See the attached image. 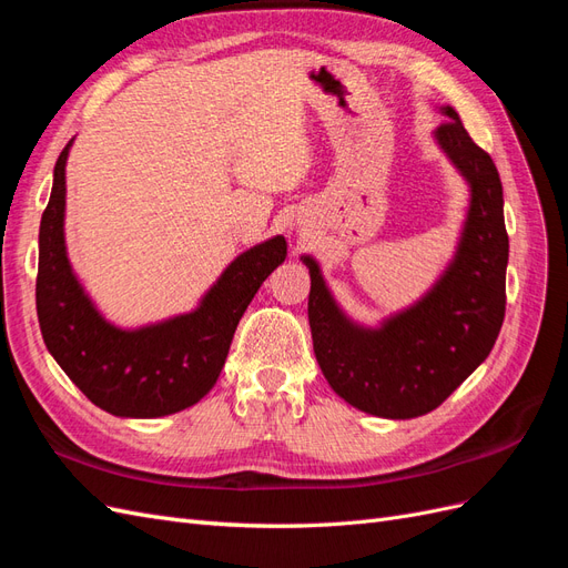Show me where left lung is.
Masks as SVG:
<instances>
[{"mask_svg": "<svg viewBox=\"0 0 568 568\" xmlns=\"http://www.w3.org/2000/svg\"><path fill=\"white\" fill-rule=\"evenodd\" d=\"M434 132L438 146L469 184V211L459 244L440 280L403 313L363 326L341 311L315 257L307 320L324 379L353 407L386 419L436 409L490 355L505 320L503 182L488 153L476 146L453 106Z\"/></svg>", "mask_w": 568, "mask_h": 568, "instance_id": "8db88e82", "label": "left lung"}]
</instances>
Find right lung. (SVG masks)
Listing matches in <instances>:
<instances>
[{"label": "right lung", "mask_w": 568, "mask_h": 568, "mask_svg": "<svg viewBox=\"0 0 568 568\" xmlns=\"http://www.w3.org/2000/svg\"><path fill=\"white\" fill-rule=\"evenodd\" d=\"M40 222L38 320L47 351L88 398L115 417L151 419L192 407L225 367L236 324L272 270L284 263L286 239L272 236L236 255L196 311L140 329H120L84 294L65 253V161Z\"/></svg>", "instance_id": "right-lung-1"}]
</instances>
